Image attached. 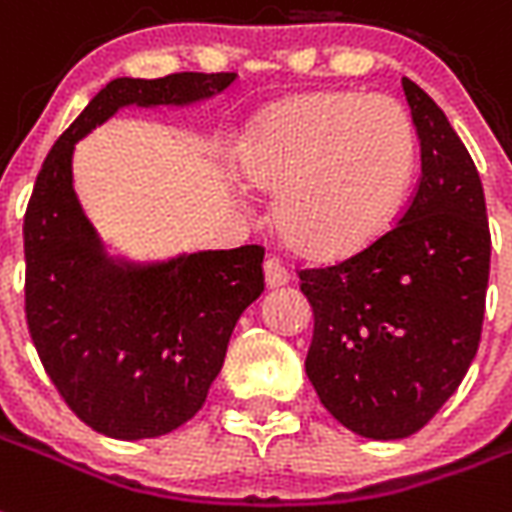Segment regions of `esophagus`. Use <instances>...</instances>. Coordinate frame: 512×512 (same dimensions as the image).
I'll list each match as a JSON object with an SVG mask.
<instances>
[{
	"label": "esophagus",
	"mask_w": 512,
	"mask_h": 512,
	"mask_svg": "<svg viewBox=\"0 0 512 512\" xmlns=\"http://www.w3.org/2000/svg\"><path fill=\"white\" fill-rule=\"evenodd\" d=\"M264 280H267V288H283L291 280V275H288V269L280 261L267 259L264 261Z\"/></svg>",
	"instance_id": "obj_1"
}]
</instances>
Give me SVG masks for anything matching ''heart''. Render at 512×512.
<instances>
[{
	"label": "heart",
	"instance_id": "obj_1",
	"mask_svg": "<svg viewBox=\"0 0 512 512\" xmlns=\"http://www.w3.org/2000/svg\"><path fill=\"white\" fill-rule=\"evenodd\" d=\"M414 162L406 109L358 90L269 106L237 146L243 181L275 197L280 235L310 259H347L379 243L403 208Z\"/></svg>",
	"mask_w": 512,
	"mask_h": 512
}]
</instances>
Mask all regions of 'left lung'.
I'll list each match as a JSON object with an SVG mask.
<instances>
[{
    "label": "left lung",
    "instance_id": "left-lung-1",
    "mask_svg": "<svg viewBox=\"0 0 512 512\" xmlns=\"http://www.w3.org/2000/svg\"><path fill=\"white\" fill-rule=\"evenodd\" d=\"M422 176L398 227L358 256L304 269L307 376L347 430L398 441L454 395L481 342L491 237L481 176L441 106L408 77Z\"/></svg>",
    "mask_w": 512,
    "mask_h": 512
}]
</instances>
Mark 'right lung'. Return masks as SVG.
<instances>
[{
	"instance_id": "add662e5",
	"label": "right lung",
	"mask_w": 512,
	"mask_h": 512,
	"mask_svg": "<svg viewBox=\"0 0 512 512\" xmlns=\"http://www.w3.org/2000/svg\"><path fill=\"white\" fill-rule=\"evenodd\" d=\"M235 79V71L112 79L42 162L23 219L26 320L47 376L95 433L144 441L200 411L237 320L264 291V251L112 256L74 192V146L120 109H184Z\"/></svg>"
}]
</instances>
